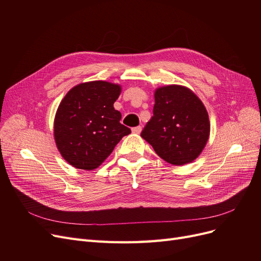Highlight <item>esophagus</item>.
Instances as JSON below:
<instances>
[{
	"instance_id": "esophagus-1",
	"label": "esophagus",
	"mask_w": 261,
	"mask_h": 261,
	"mask_svg": "<svg viewBox=\"0 0 261 261\" xmlns=\"http://www.w3.org/2000/svg\"><path fill=\"white\" fill-rule=\"evenodd\" d=\"M132 132L135 133V134H140V133L142 132V127H141V126H138V127L132 128Z\"/></svg>"
}]
</instances>
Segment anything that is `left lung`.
<instances>
[{
  "label": "left lung",
  "mask_w": 261,
  "mask_h": 261,
  "mask_svg": "<svg viewBox=\"0 0 261 261\" xmlns=\"http://www.w3.org/2000/svg\"><path fill=\"white\" fill-rule=\"evenodd\" d=\"M153 116L141 136L156 154L172 165L195 161L206 145L211 125L198 96L183 86H166L154 92Z\"/></svg>",
  "instance_id": "left-lung-1"
}]
</instances>
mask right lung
Returning a JSON list of instances; mask_svg holds the SVG:
<instances>
[{
  "mask_svg": "<svg viewBox=\"0 0 261 261\" xmlns=\"http://www.w3.org/2000/svg\"><path fill=\"white\" fill-rule=\"evenodd\" d=\"M120 92V86L98 80L80 84L64 96L55 116L54 136L61 155L73 167L97 168L131 133L113 107Z\"/></svg>",
  "mask_w": 261,
  "mask_h": 261,
  "instance_id": "obj_1",
  "label": "right lung"
}]
</instances>
